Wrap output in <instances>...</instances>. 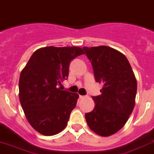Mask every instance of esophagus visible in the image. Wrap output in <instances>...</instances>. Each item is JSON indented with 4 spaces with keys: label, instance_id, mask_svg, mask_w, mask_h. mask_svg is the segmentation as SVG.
<instances>
[{
    "label": "esophagus",
    "instance_id": "34e87169",
    "mask_svg": "<svg viewBox=\"0 0 154 154\" xmlns=\"http://www.w3.org/2000/svg\"><path fill=\"white\" fill-rule=\"evenodd\" d=\"M86 97V96H80V99H84V98H85Z\"/></svg>",
    "mask_w": 154,
    "mask_h": 154
}]
</instances>
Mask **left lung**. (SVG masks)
<instances>
[{
  "mask_svg": "<svg viewBox=\"0 0 154 154\" xmlns=\"http://www.w3.org/2000/svg\"><path fill=\"white\" fill-rule=\"evenodd\" d=\"M92 63L95 80L103 85L101 95L92 97L94 109L85 114L93 132L107 137L123 127L135 104L137 80L129 61L120 51L107 46L84 47Z\"/></svg>",
  "mask_w": 154,
  "mask_h": 154,
  "instance_id": "left-lung-1",
  "label": "left lung"
}]
</instances>
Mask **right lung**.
<instances>
[{
  "mask_svg": "<svg viewBox=\"0 0 154 154\" xmlns=\"http://www.w3.org/2000/svg\"><path fill=\"white\" fill-rule=\"evenodd\" d=\"M84 54L78 47H42L21 71V106L31 126L42 135H54L66 128L79 95L58 85L68 78L71 61Z\"/></svg>",
  "mask_w": 154,
  "mask_h": 154,
  "instance_id": "add662e5",
  "label": "right lung"
}]
</instances>
